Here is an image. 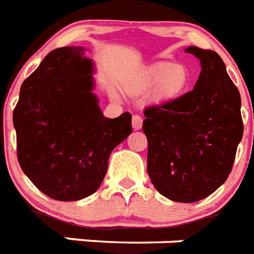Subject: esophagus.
I'll return each instance as SVG.
<instances>
[{
  "label": "esophagus",
  "instance_id": "obj_1",
  "mask_svg": "<svg viewBox=\"0 0 254 254\" xmlns=\"http://www.w3.org/2000/svg\"><path fill=\"white\" fill-rule=\"evenodd\" d=\"M131 127L134 130H138L142 127V117H141L140 114H134L133 117H131Z\"/></svg>",
  "mask_w": 254,
  "mask_h": 254
}]
</instances>
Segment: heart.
Returning <instances> with one entry per match:
<instances>
[{
    "instance_id": "1",
    "label": "heart",
    "mask_w": 254,
    "mask_h": 254,
    "mask_svg": "<svg viewBox=\"0 0 254 254\" xmlns=\"http://www.w3.org/2000/svg\"><path fill=\"white\" fill-rule=\"evenodd\" d=\"M189 75L183 66H176L173 64L162 63L156 64L145 71L140 84L137 85L138 90H150L160 86V94L165 98H174L179 97L185 90Z\"/></svg>"
}]
</instances>
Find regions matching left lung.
I'll list each match as a JSON object with an SVG mask.
<instances>
[{
    "label": "left lung",
    "instance_id": "obj_1",
    "mask_svg": "<svg viewBox=\"0 0 254 254\" xmlns=\"http://www.w3.org/2000/svg\"><path fill=\"white\" fill-rule=\"evenodd\" d=\"M200 60L194 89L144 110L148 174L162 196L196 202L225 183L243 138L241 97L213 50L189 46Z\"/></svg>",
    "mask_w": 254,
    "mask_h": 254
}]
</instances>
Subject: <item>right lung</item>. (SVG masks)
Wrapping results in <instances>:
<instances>
[{
    "label": "right lung",
    "mask_w": 254,
    "mask_h": 254,
    "mask_svg": "<svg viewBox=\"0 0 254 254\" xmlns=\"http://www.w3.org/2000/svg\"><path fill=\"white\" fill-rule=\"evenodd\" d=\"M82 48L52 50L21 85L13 112L17 158L50 198L75 201L100 188L112 150L131 133V114L104 117Z\"/></svg>",
    "instance_id": "right-lung-1"
}]
</instances>
